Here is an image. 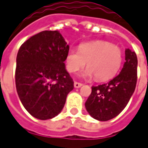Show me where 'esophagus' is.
I'll use <instances>...</instances> for the list:
<instances>
[{
  "label": "esophagus",
  "instance_id": "1",
  "mask_svg": "<svg viewBox=\"0 0 148 148\" xmlns=\"http://www.w3.org/2000/svg\"><path fill=\"white\" fill-rule=\"evenodd\" d=\"M81 86H82V84H81V83L76 82V81L74 82V87H75V88H80Z\"/></svg>",
  "mask_w": 148,
  "mask_h": 148
}]
</instances>
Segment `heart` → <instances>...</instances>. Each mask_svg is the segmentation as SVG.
Wrapping results in <instances>:
<instances>
[{"label":"heart","instance_id":"obj_1","mask_svg":"<svg viewBox=\"0 0 148 148\" xmlns=\"http://www.w3.org/2000/svg\"><path fill=\"white\" fill-rule=\"evenodd\" d=\"M79 50L71 49L66 56V67L70 73H76L86 67L88 69L84 76H95L99 81L112 78L122 61L121 49L108 41H92L79 45Z\"/></svg>","mask_w":148,"mask_h":148}]
</instances>
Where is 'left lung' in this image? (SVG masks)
Wrapping results in <instances>:
<instances>
[{"label":"left lung","mask_w":148,"mask_h":148,"mask_svg":"<svg viewBox=\"0 0 148 148\" xmlns=\"http://www.w3.org/2000/svg\"><path fill=\"white\" fill-rule=\"evenodd\" d=\"M138 59L134 51L125 49V62L119 75L107 84L92 86L86 102L90 116L100 121L116 117L126 107L137 83Z\"/></svg>","instance_id":"obj_1"}]
</instances>
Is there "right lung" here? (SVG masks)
<instances>
[{
  "label": "right lung",
  "mask_w": 148,
  "mask_h": 148,
  "mask_svg": "<svg viewBox=\"0 0 148 148\" xmlns=\"http://www.w3.org/2000/svg\"><path fill=\"white\" fill-rule=\"evenodd\" d=\"M69 45L58 31H43L20 46L15 84L21 103L39 120L61 112L74 82L65 68Z\"/></svg>",
  "instance_id": "right-lung-1"
}]
</instances>
